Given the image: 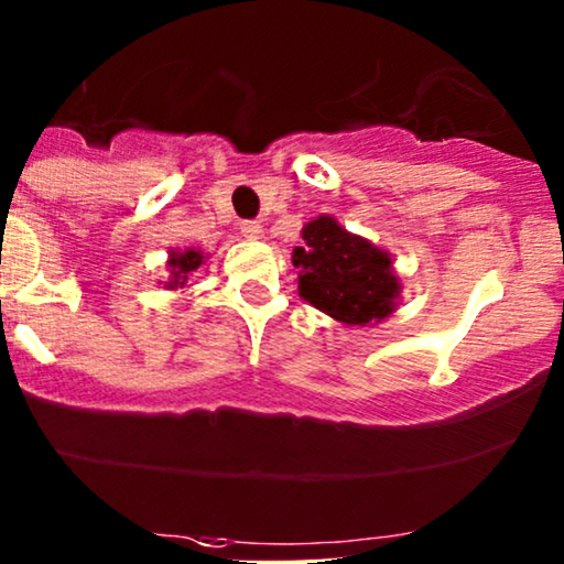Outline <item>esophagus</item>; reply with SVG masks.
<instances>
[{
  "label": "esophagus",
  "instance_id": "obj_1",
  "mask_svg": "<svg viewBox=\"0 0 564 564\" xmlns=\"http://www.w3.org/2000/svg\"><path fill=\"white\" fill-rule=\"evenodd\" d=\"M240 232H242V238L259 240L261 235H263V227H261V221H242Z\"/></svg>",
  "mask_w": 564,
  "mask_h": 564
}]
</instances>
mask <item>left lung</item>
Listing matches in <instances>:
<instances>
[{"instance_id": "8db88e82", "label": "left lung", "mask_w": 564, "mask_h": 564, "mask_svg": "<svg viewBox=\"0 0 564 564\" xmlns=\"http://www.w3.org/2000/svg\"><path fill=\"white\" fill-rule=\"evenodd\" d=\"M293 267L303 301L347 326L379 324L398 305L402 288L392 256L326 214L303 227Z\"/></svg>"}]
</instances>
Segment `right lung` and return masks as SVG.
Masks as SVG:
<instances>
[{"mask_svg":"<svg viewBox=\"0 0 564 564\" xmlns=\"http://www.w3.org/2000/svg\"><path fill=\"white\" fill-rule=\"evenodd\" d=\"M204 263V253L200 250L185 248V250H172L166 269H170V280L164 282L166 290H183L187 282L196 280V271Z\"/></svg>","mask_w":564,"mask_h":564,"instance_id":"obj_1","label":"right lung"}]
</instances>
